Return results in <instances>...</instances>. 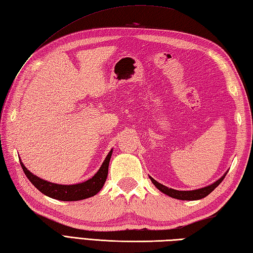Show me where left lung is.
<instances>
[{
	"label": "left lung",
	"mask_w": 253,
	"mask_h": 253,
	"mask_svg": "<svg viewBox=\"0 0 253 253\" xmlns=\"http://www.w3.org/2000/svg\"><path fill=\"white\" fill-rule=\"evenodd\" d=\"M227 171L225 173L221 178H218L216 181H214L213 184L206 186L203 188H199V189H195V190H176V189H171V188L166 187L162 184H160L155 179H153L152 177H150V179L153 182V185L158 188V189L165 193V195H168L169 197H171L174 199H178V200H187V201H193V200H200L202 198H206L208 195H210L215 188L221 184L223 181V179L225 178V176H226Z\"/></svg>",
	"instance_id": "obj_1"
}]
</instances>
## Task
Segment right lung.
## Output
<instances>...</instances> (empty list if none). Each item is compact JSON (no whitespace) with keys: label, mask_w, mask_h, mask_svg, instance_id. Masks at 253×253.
<instances>
[{"label":"right lung","mask_w":253,"mask_h":253,"mask_svg":"<svg viewBox=\"0 0 253 253\" xmlns=\"http://www.w3.org/2000/svg\"><path fill=\"white\" fill-rule=\"evenodd\" d=\"M112 152L113 149L106 155L104 162L102 163L99 170L90 179L75 185H60L42 179L40 177L32 174L29 169H27L24 163L21 162V160L19 161L27 178L43 195L61 201H78L95 196L102 189V187L104 186L107 173H109V164Z\"/></svg>","instance_id":"right-lung-1"}]
</instances>
